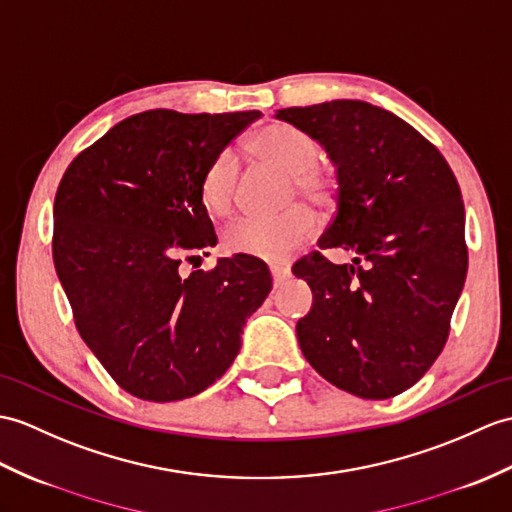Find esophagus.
<instances>
[{"mask_svg": "<svg viewBox=\"0 0 512 512\" xmlns=\"http://www.w3.org/2000/svg\"><path fill=\"white\" fill-rule=\"evenodd\" d=\"M270 275H272V281H275V285H279L281 281L290 277V268L281 266V264H270Z\"/></svg>", "mask_w": 512, "mask_h": 512, "instance_id": "1", "label": "esophagus"}]
</instances>
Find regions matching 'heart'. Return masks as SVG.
Listing matches in <instances>:
<instances>
[{
  "label": "heart",
  "instance_id": "1",
  "mask_svg": "<svg viewBox=\"0 0 512 512\" xmlns=\"http://www.w3.org/2000/svg\"><path fill=\"white\" fill-rule=\"evenodd\" d=\"M251 148L257 157L277 165L281 172L290 176L292 198L301 196L318 207H327L334 198V181L316 165L320 148L312 135L288 124H272L255 135ZM237 174H240V165L233 150H222L209 163L200 183V198L207 211L216 216L231 211ZM316 229V213L307 205H294L279 216L235 220L224 231V246L231 253L281 259L292 248L310 240Z\"/></svg>",
  "mask_w": 512,
  "mask_h": 512
}]
</instances>
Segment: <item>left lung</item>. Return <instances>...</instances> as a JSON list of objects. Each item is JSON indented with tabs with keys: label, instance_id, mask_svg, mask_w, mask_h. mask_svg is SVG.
I'll list each match as a JSON object with an SVG mask.
<instances>
[{
	"label": "left lung",
	"instance_id": "1",
	"mask_svg": "<svg viewBox=\"0 0 512 512\" xmlns=\"http://www.w3.org/2000/svg\"><path fill=\"white\" fill-rule=\"evenodd\" d=\"M336 165V216L320 253L292 272L314 303L296 323L305 360L362 399L408 390L441 355L467 277L465 205L443 154L401 117L362 100L279 109Z\"/></svg>",
	"mask_w": 512,
	"mask_h": 512
}]
</instances>
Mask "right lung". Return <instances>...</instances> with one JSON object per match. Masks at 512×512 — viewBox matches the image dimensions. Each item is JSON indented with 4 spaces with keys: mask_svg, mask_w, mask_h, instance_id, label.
I'll return each mask as SVG.
<instances>
[{
    "mask_svg": "<svg viewBox=\"0 0 512 512\" xmlns=\"http://www.w3.org/2000/svg\"><path fill=\"white\" fill-rule=\"evenodd\" d=\"M259 111L130 115L71 161L54 200V266L76 327L130 395L168 403L220 379L246 318L272 290L246 255L187 279L183 259L218 244L202 205L209 163Z\"/></svg>",
    "mask_w": 512,
    "mask_h": 512,
    "instance_id": "add662e5",
    "label": "right lung"
}]
</instances>
